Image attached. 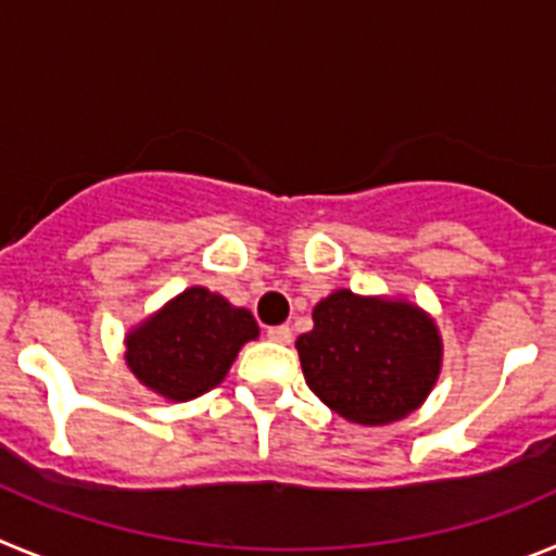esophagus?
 <instances>
[{"label":"esophagus","mask_w":556,"mask_h":556,"mask_svg":"<svg viewBox=\"0 0 556 556\" xmlns=\"http://www.w3.org/2000/svg\"><path fill=\"white\" fill-rule=\"evenodd\" d=\"M267 339H273V342H281V345H287V342H292V328H289V326L267 328Z\"/></svg>","instance_id":"esophagus-1"}]
</instances>
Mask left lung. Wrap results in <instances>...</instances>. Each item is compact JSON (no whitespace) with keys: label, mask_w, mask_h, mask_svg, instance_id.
<instances>
[{"label":"left lung","mask_w":556,"mask_h":556,"mask_svg":"<svg viewBox=\"0 0 556 556\" xmlns=\"http://www.w3.org/2000/svg\"><path fill=\"white\" fill-rule=\"evenodd\" d=\"M312 320L294 348L308 390L328 409L351 424L384 426L429 397L443 339L424 308L337 289L314 306Z\"/></svg>","instance_id":"8db88e82"}]
</instances>
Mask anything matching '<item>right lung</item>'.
I'll use <instances>...</instances> for the list:
<instances>
[{
    "instance_id": "1",
    "label": "right lung",
    "mask_w": 556,
    "mask_h": 556,
    "mask_svg": "<svg viewBox=\"0 0 556 556\" xmlns=\"http://www.w3.org/2000/svg\"><path fill=\"white\" fill-rule=\"evenodd\" d=\"M258 337L253 314L223 294L191 287L125 337V362L152 392L191 401L228 376L236 353Z\"/></svg>"
}]
</instances>
